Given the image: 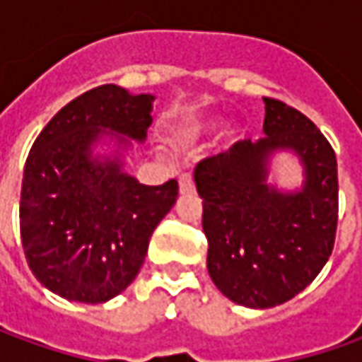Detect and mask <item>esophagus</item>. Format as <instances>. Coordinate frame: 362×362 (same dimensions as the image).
Segmentation results:
<instances>
[{
    "mask_svg": "<svg viewBox=\"0 0 362 362\" xmlns=\"http://www.w3.org/2000/svg\"><path fill=\"white\" fill-rule=\"evenodd\" d=\"M179 193L181 195H193L195 193V183H193L191 175H181V179H179Z\"/></svg>",
    "mask_w": 362,
    "mask_h": 362,
    "instance_id": "obj_1",
    "label": "esophagus"
}]
</instances>
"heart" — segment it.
I'll list each match as a JSON object with an SVG mask.
<instances>
[{
    "label": "heart",
    "instance_id": "b5f03b06",
    "mask_svg": "<svg viewBox=\"0 0 362 362\" xmlns=\"http://www.w3.org/2000/svg\"><path fill=\"white\" fill-rule=\"evenodd\" d=\"M219 127V119L217 117H197L185 122L183 127H179L175 132V143L181 146L197 145L205 141L207 136H211Z\"/></svg>",
    "mask_w": 362,
    "mask_h": 362
}]
</instances>
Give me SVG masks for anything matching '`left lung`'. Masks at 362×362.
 <instances>
[{
  "instance_id": "1",
  "label": "left lung",
  "mask_w": 362,
  "mask_h": 362,
  "mask_svg": "<svg viewBox=\"0 0 362 362\" xmlns=\"http://www.w3.org/2000/svg\"><path fill=\"white\" fill-rule=\"evenodd\" d=\"M264 103V139L240 141L195 169L209 276L226 298L247 308L284 304L310 284L332 254L339 219L332 146L296 108ZM280 154L299 160L296 188L275 183Z\"/></svg>"
}]
</instances>
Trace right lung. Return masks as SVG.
Here are the masks:
<instances>
[{"label": "right lung", "mask_w": 362, "mask_h": 362, "mask_svg": "<svg viewBox=\"0 0 362 362\" xmlns=\"http://www.w3.org/2000/svg\"><path fill=\"white\" fill-rule=\"evenodd\" d=\"M153 94L105 84L80 94L40 132L23 167L20 233L37 282L72 302L124 292L179 185L127 173L153 122Z\"/></svg>", "instance_id": "add662e5"}]
</instances>
